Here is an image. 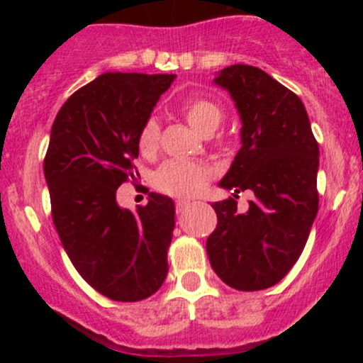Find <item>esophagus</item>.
Segmentation results:
<instances>
[{
    "instance_id": "1",
    "label": "esophagus",
    "mask_w": 363,
    "mask_h": 363,
    "mask_svg": "<svg viewBox=\"0 0 363 363\" xmlns=\"http://www.w3.org/2000/svg\"><path fill=\"white\" fill-rule=\"evenodd\" d=\"M191 205H193V203L187 201V199H177V201H176V210L179 211V213H182V211L187 210V208H189Z\"/></svg>"
}]
</instances>
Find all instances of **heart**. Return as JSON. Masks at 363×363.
I'll use <instances>...</instances> for the list:
<instances>
[{
    "instance_id": "b5f03b06",
    "label": "heart",
    "mask_w": 363,
    "mask_h": 363,
    "mask_svg": "<svg viewBox=\"0 0 363 363\" xmlns=\"http://www.w3.org/2000/svg\"><path fill=\"white\" fill-rule=\"evenodd\" d=\"M187 123L201 135H211L222 121V109L210 99H191L182 106ZM160 126L155 118L145 121L138 135V148L150 155L158 147ZM211 177V167L196 160H169L158 169L155 184L162 193L172 196H193L205 187Z\"/></svg>"
}]
</instances>
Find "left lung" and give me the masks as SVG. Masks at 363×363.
I'll return each mask as SVG.
<instances>
[{
  "label": "left lung",
  "instance_id": "1",
  "mask_svg": "<svg viewBox=\"0 0 363 363\" xmlns=\"http://www.w3.org/2000/svg\"><path fill=\"white\" fill-rule=\"evenodd\" d=\"M213 83L230 94L242 123V147L218 186L254 198L244 213L234 198L211 205L218 223L206 252L228 286L264 290L306 247L319 208V147L301 99L262 69L232 65Z\"/></svg>",
  "mask_w": 363,
  "mask_h": 363
}]
</instances>
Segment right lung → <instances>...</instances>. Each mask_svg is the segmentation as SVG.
I'll list each match as a JSON object with an SVG mask.
<instances>
[{
    "label": "right lung",
    "mask_w": 363,
    "mask_h": 363,
    "mask_svg": "<svg viewBox=\"0 0 363 363\" xmlns=\"http://www.w3.org/2000/svg\"><path fill=\"white\" fill-rule=\"evenodd\" d=\"M176 74L104 73L68 99L52 123L44 176L62 247L80 277L118 302H138L167 277L176 206L150 193L135 211L116 201L133 177L138 135Z\"/></svg>",
    "instance_id": "add662e5"
}]
</instances>
